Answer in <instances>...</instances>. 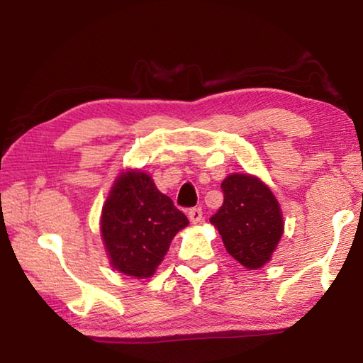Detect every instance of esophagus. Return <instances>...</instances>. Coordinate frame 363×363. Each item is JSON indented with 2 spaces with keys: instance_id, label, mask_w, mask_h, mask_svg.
<instances>
[{
  "instance_id": "esophagus-1",
  "label": "esophagus",
  "mask_w": 363,
  "mask_h": 363,
  "mask_svg": "<svg viewBox=\"0 0 363 363\" xmlns=\"http://www.w3.org/2000/svg\"><path fill=\"white\" fill-rule=\"evenodd\" d=\"M189 219H190V223L199 224L200 220L203 219V211H201V208H190V210H189Z\"/></svg>"
}]
</instances>
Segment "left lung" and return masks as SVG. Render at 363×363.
I'll list each match as a JSON object with an SVG mask.
<instances>
[{
  "label": "left lung",
  "mask_w": 363,
  "mask_h": 363,
  "mask_svg": "<svg viewBox=\"0 0 363 363\" xmlns=\"http://www.w3.org/2000/svg\"><path fill=\"white\" fill-rule=\"evenodd\" d=\"M224 203L211 216L224 247L245 267L259 269L284 233V218L266 184L250 174H230L220 184Z\"/></svg>",
  "instance_id": "1"
}]
</instances>
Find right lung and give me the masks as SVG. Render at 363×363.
Listing matches in <instances>:
<instances>
[{
  "mask_svg": "<svg viewBox=\"0 0 363 363\" xmlns=\"http://www.w3.org/2000/svg\"><path fill=\"white\" fill-rule=\"evenodd\" d=\"M189 219L140 171L123 173L104 205L101 232L113 269L150 277Z\"/></svg>",
  "mask_w": 363,
  "mask_h": 363,
  "instance_id": "obj_1",
  "label": "right lung"
}]
</instances>
